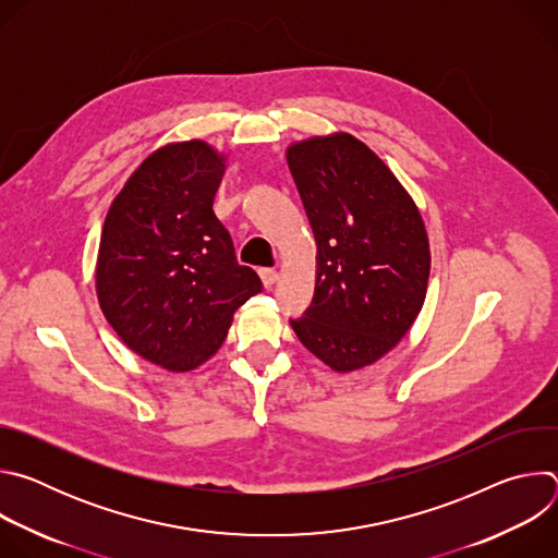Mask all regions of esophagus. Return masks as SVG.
Segmentation results:
<instances>
[{
	"mask_svg": "<svg viewBox=\"0 0 558 558\" xmlns=\"http://www.w3.org/2000/svg\"><path fill=\"white\" fill-rule=\"evenodd\" d=\"M258 274H260L263 284H265L267 289H271V287L276 284V280H278V271H276V269H267V267H265V269H260Z\"/></svg>",
	"mask_w": 558,
	"mask_h": 558,
	"instance_id": "34e87169",
	"label": "esophagus"
}]
</instances>
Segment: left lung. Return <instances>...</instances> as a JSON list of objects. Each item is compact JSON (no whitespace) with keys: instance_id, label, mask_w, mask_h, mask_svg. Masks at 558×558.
Listing matches in <instances>:
<instances>
[{"instance_id":"left-lung-1","label":"left lung","mask_w":558,"mask_h":558,"mask_svg":"<svg viewBox=\"0 0 558 558\" xmlns=\"http://www.w3.org/2000/svg\"><path fill=\"white\" fill-rule=\"evenodd\" d=\"M287 163L317 245L313 300L289 323L331 368L366 366L407 336L424 304V220L400 181L349 134L295 143Z\"/></svg>"}]
</instances>
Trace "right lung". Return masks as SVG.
Listing matches in <instances>:
<instances>
[{
	"label": "right lung",
	"mask_w": 558,
	"mask_h": 558,
	"mask_svg": "<svg viewBox=\"0 0 558 558\" xmlns=\"http://www.w3.org/2000/svg\"><path fill=\"white\" fill-rule=\"evenodd\" d=\"M222 158L203 141L156 149L114 198L99 245L97 293L119 338L168 371L209 360L233 311L263 291L238 265L211 205Z\"/></svg>",
	"instance_id": "obj_1"
}]
</instances>
